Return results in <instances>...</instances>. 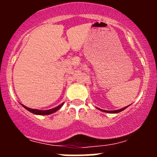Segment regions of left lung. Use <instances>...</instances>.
<instances>
[{"label":"left lung","mask_w":157,"mask_h":157,"mask_svg":"<svg viewBox=\"0 0 157 157\" xmlns=\"http://www.w3.org/2000/svg\"><path fill=\"white\" fill-rule=\"evenodd\" d=\"M128 107V106L124 107V108H122V109H118V110H114V111H107V110H103V109H99V108H98V109H99V110H101V111H102V112H107V113H118V112H121V111H123V110H124V109H127Z\"/></svg>","instance_id":"8db88e82"}]
</instances>
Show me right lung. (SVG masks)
Returning a JSON list of instances; mask_svg holds the SVG:
<instances>
[{
	"instance_id": "add662e5",
	"label": "right lung",
	"mask_w": 157,
	"mask_h": 157,
	"mask_svg": "<svg viewBox=\"0 0 157 157\" xmlns=\"http://www.w3.org/2000/svg\"><path fill=\"white\" fill-rule=\"evenodd\" d=\"M22 106L24 107L25 109H26V110H28L29 112H32V113L35 114V115H50V114H52L54 113V112H57L58 110H59L62 107V105H64V102L63 103H61V105H58L57 107H55V108L54 109H48V110H39V109H30V108H28V107L25 106L24 105H23V104H21Z\"/></svg>"
}]
</instances>
